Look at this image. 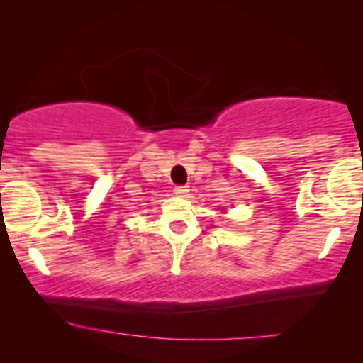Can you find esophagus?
I'll use <instances>...</instances> for the list:
<instances>
[{"instance_id":"esophagus-1","label":"esophagus","mask_w":363,"mask_h":363,"mask_svg":"<svg viewBox=\"0 0 363 363\" xmlns=\"http://www.w3.org/2000/svg\"><path fill=\"white\" fill-rule=\"evenodd\" d=\"M175 195L177 196H182V198H186L188 195H190V188L188 186H175Z\"/></svg>"}]
</instances>
